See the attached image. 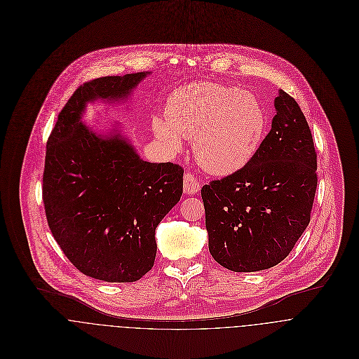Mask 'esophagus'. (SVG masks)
Here are the masks:
<instances>
[{
    "instance_id": "34e87169",
    "label": "esophagus",
    "mask_w": 359,
    "mask_h": 359,
    "mask_svg": "<svg viewBox=\"0 0 359 359\" xmlns=\"http://www.w3.org/2000/svg\"><path fill=\"white\" fill-rule=\"evenodd\" d=\"M199 191H201V181L192 172H187L184 175V192L188 195H195Z\"/></svg>"
}]
</instances>
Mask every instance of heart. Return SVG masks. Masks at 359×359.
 <instances>
[{"label": "heart", "instance_id": "b5f03b06", "mask_svg": "<svg viewBox=\"0 0 359 359\" xmlns=\"http://www.w3.org/2000/svg\"><path fill=\"white\" fill-rule=\"evenodd\" d=\"M154 131L171 151L194 138L198 161L207 171L229 175L256 156L266 131V117L256 98L238 88L198 83L177 90L167 116H154Z\"/></svg>", "mask_w": 359, "mask_h": 359}]
</instances>
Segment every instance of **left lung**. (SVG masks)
Segmentation results:
<instances>
[{
	"label": "left lung",
	"mask_w": 359,
	"mask_h": 359,
	"mask_svg": "<svg viewBox=\"0 0 359 359\" xmlns=\"http://www.w3.org/2000/svg\"><path fill=\"white\" fill-rule=\"evenodd\" d=\"M255 158L202 188L208 250L235 272L268 269L289 256L309 224L318 185L306 116L285 91Z\"/></svg>",
	"instance_id": "left-lung-1"
}]
</instances>
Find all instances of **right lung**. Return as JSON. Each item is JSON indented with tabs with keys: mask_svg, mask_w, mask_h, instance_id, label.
<instances>
[{
	"mask_svg": "<svg viewBox=\"0 0 359 359\" xmlns=\"http://www.w3.org/2000/svg\"><path fill=\"white\" fill-rule=\"evenodd\" d=\"M148 72L80 86L47 142L43 202L48 226L69 261L104 282H135L152 269L154 231L182 195L184 168L140 158L120 134L81 123L86 103L127 98Z\"/></svg>",
	"mask_w": 359,
	"mask_h": 359,
	"instance_id": "1",
	"label": "right lung"
}]
</instances>
